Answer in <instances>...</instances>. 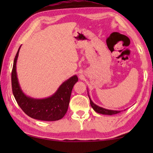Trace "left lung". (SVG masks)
Wrapping results in <instances>:
<instances>
[{
	"label": "left lung",
	"instance_id": "8db88e82",
	"mask_svg": "<svg viewBox=\"0 0 153 153\" xmlns=\"http://www.w3.org/2000/svg\"><path fill=\"white\" fill-rule=\"evenodd\" d=\"M88 97L90 99V105L92 107L93 109H94L96 112L100 114H102V115H115V114H117L121 112V111H117V110H111V109H107V108H105L101 107H99V106L97 105L94 104V102H92V100L90 98L89 94H88Z\"/></svg>",
	"mask_w": 153,
	"mask_h": 153
}]
</instances>
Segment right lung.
Returning a JSON list of instances; mask_svg holds the SVG:
<instances>
[{
	"mask_svg": "<svg viewBox=\"0 0 153 153\" xmlns=\"http://www.w3.org/2000/svg\"><path fill=\"white\" fill-rule=\"evenodd\" d=\"M19 46L15 55L11 73L12 90L17 104L29 117L41 121H57L64 117L68 109L72 89L78 81L76 75L62 83L56 91L51 97L34 98L27 96L21 88L17 74V61Z\"/></svg>",
	"mask_w": 153,
	"mask_h": 153,
	"instance_id": "add662e5",
	"label": "right lung"
}]
</instances>
